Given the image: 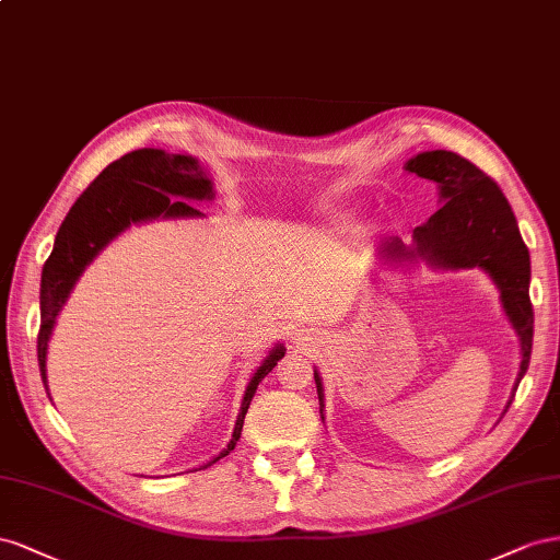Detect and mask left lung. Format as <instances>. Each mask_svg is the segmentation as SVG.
I'll return each mask as SVG.
<instances>
[{
	"label": "left lung",
	"mask_w": 560,
	"mask_h": 560,
	"mask_svg": "<svg viewBox=\"0 0 560 560\" xmlns=\"http://www.w3.org/2000/svg\"><path fill=\"white\" fill-rule=\"evenodd\" d=\"M406 171L434 180L441 189L443 206L424 225L412 230V246L401 238H387L380 255L387 262L424 260L436 269L478 267L498 283L502 307L521 340L518 382L530 365L533 351V302H530V253L523 244L514 211L490 175L474 166L469 159L448 150H431L412 156ZM318 406L324 412V385L314 371ZM511 394L506 408L514 401ZM504 408V412H506ZM324 420V415H322Z\"/></svg>",
	"instance_id": "1"
}]
</instances>
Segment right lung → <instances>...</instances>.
I'll return each mask as SVG.
<instances>
[{"mask_svg": "<svg viewBox=\"0 0 560 560\" xmlns=\"http://www.w3.org/2000/svg\"><path fill=\"white\" fill-rule=\"evenodd\" d=\"M185 198L188 201L213 199V183L209 180V175H206L195 156L168 154L152 148L129 152L117 159V162H112L79 195L70 213L62 220L54 250L42 269V324L37 335V359L46 394H49V385H46V349H49L56 316L66 305L70 291L74 289L77 279L82 277L86 265L112 238L121 234L126 228L138 225V222L156 218L203 215L195 206L185 202ZM283 345H277L260 363V369L253 373L228 448H222L220 455L213 457L206 467H211L213 462L234 451L238 436H242L244 418L255 389H258L262 377L271 373L277 361L283 359Z\"/></svg>", "mask_w": 560, "mask_h": 560, "instance_id": "obj_1", "label": "right lung"}]
</instances>
